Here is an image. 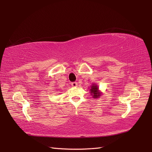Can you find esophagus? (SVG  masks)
<instances>
[{"instance_id":"obj_1","label":"esophagus","mask_w":152,"mask_h":152,"mask_svg":"<svg viewBox=\"0 0 152 152\" xmlns=\"http://www.w3.org/2000/svg\"><path fill=\"white\" fill-rule=\"evenodd\" d=\"M71 85H72V86L74 87V88H76V87L78 86V83H77V82H72V83H71Z\"/></svg>"}]
</instances>
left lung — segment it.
Masks as SVG:
<instances>
[{"label": "left lung", "mask_w": 152, "mask_h": 152, "mask_svg": "<svg viewBox=\"0 0 152 152\" xmlns=\"http://www.w3.org/2000/svg\"><path fill=\"white\" fill-rule=\"evenodd\" d=\"M90 94L92 96L93 98L98 99L102 95V92L99 90V86L95 83H92V85L90 87Z\"/></svg>", "instance_id": "1"}]
</instances>
